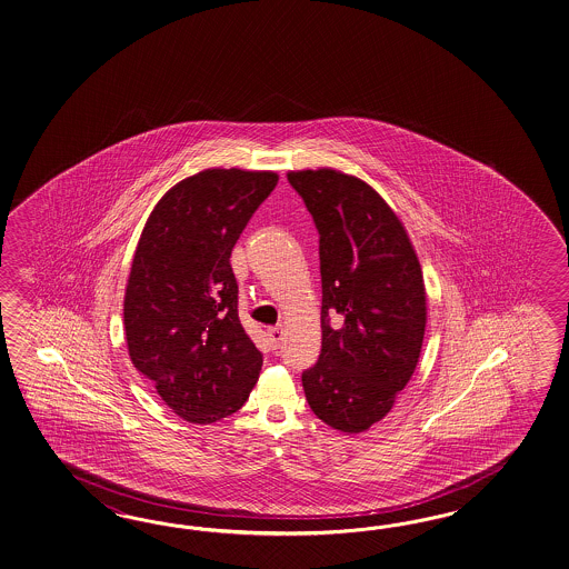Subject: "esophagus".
Here are the masks:
<instances>
[{"instance_id": "1", "label": "esophagus", "mask_w": 569, "mask_h": 569, "mask_svg": "<svg viewBox=\"0 0 569 569\" xmlns=\"http://www.w3.org/2000/svg\"><path fill=\"white\" fill-rule=\"evenodd\" d=\"M282 336H284V330H282V326H274V328H268V340H270L272 349H278V347H280V342H282Z\"/></svg>"}]
</instances>
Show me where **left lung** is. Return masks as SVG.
Returning <instances> with one entry per match:
<instances>
[{
	"instance_id": "left-lung-1",
	"label": "left lung",
	"mask_w": 569,
	"mask_h": 569,
	"mask_svg": "<svg viewBox=\"0 0 569 569\" xmlns=\"http://www.w3.org/2000/svg\"><path fill=\"white\" fill-rule=\"evenodd\" d=\"M320 233L321 352L303 371L316 417L345 433L383 419L421 355L427 297L402 222L371 186L335 169L291 171Z\"/></svg>"
}]
</instances>
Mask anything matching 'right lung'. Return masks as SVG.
I'll list each match as a JSON object with an SVG mask.
<instances>
[{
	"label": "right lung",
	"mask_w": 569,
	"mask_h": 569,
	"mask_svg": "<svg viewBox=\"0 0 569 569\" xmlns=\"http://www.w3.org/2000/svg\"><path fill=\"white\" fill-rule=\"evenodd\" d=\"M277 183L272 171L206 169L162 196L138 241L123 301L131 363L186 421L233 415L260 376L229 258Z\"/></svg>",
	"instance_id": "obj_1"
}]
</instances>
